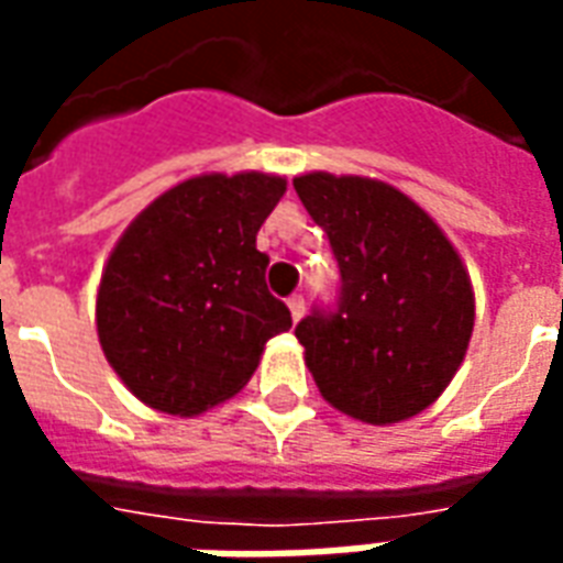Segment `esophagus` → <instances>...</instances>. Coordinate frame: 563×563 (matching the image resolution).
Segmentation results:
<instances>
[{
	"label": "esophagus",
	"instance_id": "1",
	"mask_svg": "<svg viewBox=\"0 0 563 563\" xmlns=\"http://www.w3.org/2000/svg\"><path fill=\"white\" fill-rule=\"evenodd\" d=\"M286 305H289V310H292L295 322L305 317V295H298V292L289 295V301H286Z\"/></svg>",
	"mask_w": 563,
	"mask_h": 563
}]
</instances>
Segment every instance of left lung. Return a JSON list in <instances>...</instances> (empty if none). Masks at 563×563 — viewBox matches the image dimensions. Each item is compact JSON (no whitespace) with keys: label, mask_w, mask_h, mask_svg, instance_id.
Returning a JSON list of instances; mask_svg holds the SVG:
<instances>
[{"label":"left lung","mask_w":563,"mask_h":563,"mask_svg":"<svg viewBox=\"0 0 563 563\" xmlns=\"http://www.w3.org/2000/svg\"><path fill=\"white\" fill-rule=\"evenodd\" d=\"M292 186L341 271L334 305H313L295 325L322 398L371 424L422 413L471 341L473 292L459 253L391 186L322 172Z\"/></svg>","instance_id":"8db88e82"}]
</instances>
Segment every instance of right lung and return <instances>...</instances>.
<instances>
[{
	"label": "right lung",
	"mask_w": 563,
	"mask_h": 563,
	"mask_svg": "<svg viewBox=\"0 0 563 563\" xmlns=\"http://www.w3.org/2000/svg\"><path fill=\"white\" fill-rule=\"evenodd\" d=\"M286 192L271 174H205L168 189L120 238L99 286V341L153 410L196 416L253 377L292 313L265 286L256 234Z\"/></svg>",
	"instance_id": "1"
}]
</instances>
